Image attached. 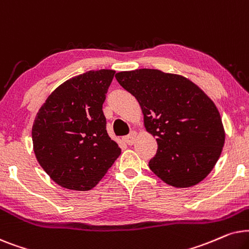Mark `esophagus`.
I'll return each instance as SVG.
<instances>
[{"label":"esophagus","instance_id":"obj_1","mask_svg":"<svg viewBox=\"0 0 249 249\" xmlns=\"http://www.w3.org/2000/svg\"><path fill=\"white\" fill-rule=\"evenodd\" d=\"M135 140H137V132H132L131 134H128V135H126V137H124V141L130 145L133 144Z\"/></svg>","mask_w":249,"mask_h":249}]
</instances>
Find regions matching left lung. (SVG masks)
I'll use <instances>...</instances> for the list:
<instances>
[{
  "mask_svg": "<svg viewBox=\"0 0 249 249\" xmlns=\"http://www.w3.org/2000/svg\"><path fill=\"white\" fill-rule=\"evenodd\" d=\"M116 78L133 94L148 133L158 149L149 167L165 183L188 188L203 181L220 158L225 141L221 115L199 86L158 69L119 71Z\"/></svg>",
  "mask_w": 249,
  "mask_h": 249,
  "instance_id": "obj_1",
  "label": "left lung"
}]
</instances>
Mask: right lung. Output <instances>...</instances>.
<instances>
[{
  "label": "right lung",
  "mask_w": 249,
  "mask_h": 249,
  "mask_svg": "<svg viewBox=\"0 0 249 249\" xmlns=\"http://www.w3.org/2000/svg\"><path fill=\"white\" fill-rule=\"evenodd\" d=\"M115 71L71 77L49 95L32 128L38 164L55 183L76 191L94 188L121 155L102 111Z\"/></svg>",
  "instance_id": "obj_1"
}]
</instances>
